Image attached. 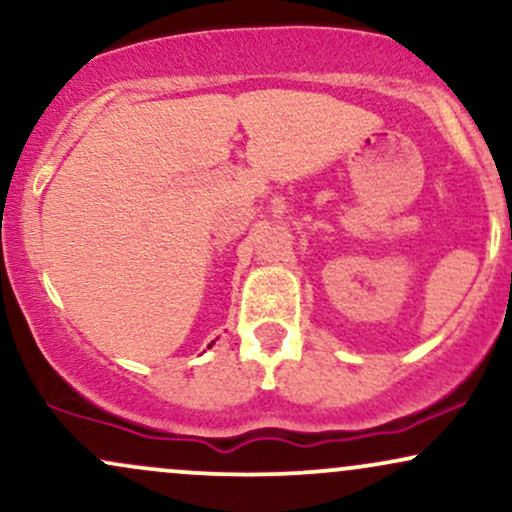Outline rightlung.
<instances>
[{
    "label": "right lung",
    "instance_id": "obj_1",
    "mask_svg": "<svg viewBox=\"0 0 512 512\" xmlns=\"http://www.w3.org/2000/svg\"><path fill=\"white\" fill-rule=\"evenodd\" d=\"M211 344H214V342H211ZM211 344H209V349H211Z\"/></svg>",
    "mask_w": 512,
    "mask_h": 512
}]
</instances>
